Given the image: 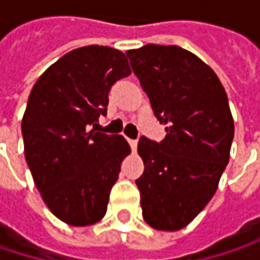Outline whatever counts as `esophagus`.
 <instances>
[{"label":"esophagus","instance_id":"1","mask_svg":"<svg viewBox=\"0 0 260 260\" xmlns=\"http://www.w3.org/2000/svg\"><path fill=\"white\" fill-rule=\"evenodd\" d=\"M128 141H129L131 149H132V150L135 152V150H137V140H132V138H129Z\"/></svg>","mask_w":260,"mask_h":260}]
</instances>
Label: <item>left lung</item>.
Returning a JSON list of instances; mask_svg holds the SVG:
<instances>
[{
  "label": "left lung",
  "mask_w": 260,
  "mask_h": 260,
  "mask_svg": "<svg viewBox=\"0 0 260 260\" xmlns=\"http://www.w3.org/2000/svg\"><path fill=\"white\" fill-rule=\"evenodd\" d=\"M126 55L155 117L167 125L161 143L138 141L143 218L156 231H181L214 197L229 162L235 125L228 94L215 72L181 46L150 43Z\"/></svg>",
  "instance_id": "obj_1"
}]
</instances>
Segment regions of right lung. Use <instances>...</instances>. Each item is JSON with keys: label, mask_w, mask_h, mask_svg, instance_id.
<instances>
[{"label": "right lung", "mask_w": 260, "mask_h": 260, "mask_svg": "<svg viewBox=\"0 0 260 260\" xmlns=\"http://www.w3.org/2000/svg\"><path fill=\"white\" fill-rule=\"evenodd\" d=\"M128 75L122 51L90 45L57 60L29 93L22 117L26 164L49 211L71 226L104 218L131 152L122 135L94 129L99 116L107 114L111 85Z\"/></svg>", "instance_id": "right-lung-1"}]
</instances>
